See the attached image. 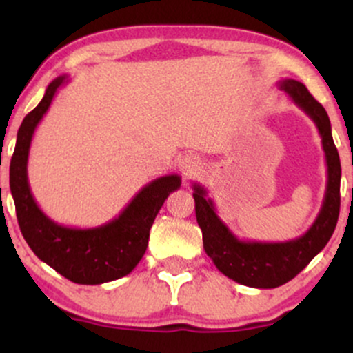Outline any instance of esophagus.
Masks as SVG:
<instances>
[{"label": "esophagus", "mask_w": 353, "mask_h": 353, "mask_svg": "<svg viewBox=\"0 0 353 353\" xmlns=\"http://www.w3.org/2000/svg\"><path fill=\"white\" fill-rule=\"evenodd\" d=\"M201 159L196 154H184V156L179 157V163H177V168H179V171L184 177L196 176L201 171Z\"/></svg>", "instance_id": "esophagus-1"}]
</instances>
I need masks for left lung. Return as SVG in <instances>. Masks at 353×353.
I'll return each mask as SVG.
<instances>
[{"label": "left lung", "instance_id": "8db88e82", "mask_svg": "<svg viewBox=\"0 0 353 353\" xmlns=\"http://www.w3.org/2000/svg\"><path fill=\"white\" fill-rule=\"evenodd\" d=\"M289 98L314 121L322 137V148L327 163V188L322 208L314 224L305 234L287 242H250L241 241L221 221L208 197V190L201 184H194L197 224L202 230L205 254L222 274L242 285L255 289H274L292 281L307 267L334 234L340 212V157L332 137L330 119L309 89L295 79L279 83Z\"/></svg>", "mask_w": 353, "mask_h": 353}]
</instances>
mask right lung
<instances>
[{
    "label": "right lung",
    "instance_id": "right-lung-1",
    "mask_svg": "<svg viewBox=\"0 0 353 353\" xmlns=\"http://www.w3.org/2000/svg\"><path fill=\"white\" fill-rule=\"evenodd\" d=\"M64 83L68 76L52 81L41 103L19 125L10 165V185L19 229L38 259L71 282L98 285L124 277L139 264L148 249L154 219L169 194L181 188V177L169 174L145 184L119 216L98 228H66L48 217L31 194L28 156L36 128Z\"/></svg>",
    "mask_w": 353,
    "mask_h": 353
}]
</instances>
